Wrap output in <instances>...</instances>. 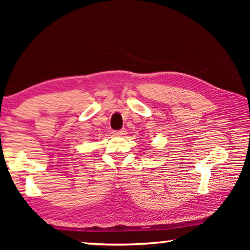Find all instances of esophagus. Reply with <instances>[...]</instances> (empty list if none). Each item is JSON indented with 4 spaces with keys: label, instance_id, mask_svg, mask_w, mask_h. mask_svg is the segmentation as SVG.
I'll return each instance as SVG.
<instances>
[{
    "label": "esophagus",
    "instance_id": "obj_1",
    "mask_svg": "<svg viewBox=\"0 0 250 250\" xmlns=\"http://www.w3.org/2000/svg\"><path fill=\"white\" fill-rule=\"evenodd\" d=\"M113 134L118 135V137H120V135H124V134H125V129H121V130L113 131Z\"/></svg>",
    "mask_w": 250,
    "mask_h": 250
}]
</instances>
